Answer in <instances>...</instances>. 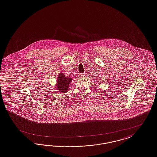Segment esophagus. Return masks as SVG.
I'll use <instances>...</instances> for the list:
<instances>
[{
	"mask_svg": "<svg viewBox=\"0 0 157 157\" xmlns=\"http://www.w3.org/2000/svg\"><path fill=\"white\" fill-rule=\"evenodd\" d=\"M85 76V75L83 74H80L79 75H78V77H80V78H82V77H83Z\"/></svg>",
	"mask_w": 157,
	"mask_h": 157,
	"instance_id": "obj_1",
	"label": "esophagus"
}]
</instances>
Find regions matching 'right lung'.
Returning a JSON list of instances; mask_svg holds the SVG:
<instances>
[{
    "mask_svg": "<svg viewBox=\"0 0 157 157\" xmlns=\"http://www.w3.org/2000/svg\"><path fill=\"white\" fill-rule=\"evenodd\" d=\"M72 79V78L66 77L63 72L58 74L56 83V90L60 93H66L68 91V87Z\"/></svg>",
    "mask_w": 157,
    "mask_h": 157,
    "instance_id": "right-lung-1",
    "label": "right lung"
}]
</instances>
